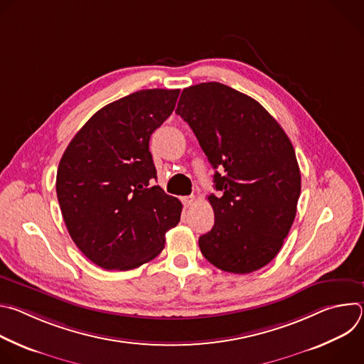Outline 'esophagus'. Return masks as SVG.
<instances>
[{
    "mask_svg": "<svg viewBox=\"0 0 364 364\" xmlns=\"http://www.w3.org/2000/svg\"><path fill=\"white\" fill-rule=\"evenodd\" d=\"M194 201H196V197H194V196H187V197H183V204H184L186 207H191Z\"/></svg>",
    "mask_w": 364,
    "mask_h": 364,
    "instance_id": "esophagus-1",
    "label": "esophagus"
}]
</instances>
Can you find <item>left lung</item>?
<instances>
[{
  "label": "left lung",
  "instance_id": "left-lung-1",
  "mask_svg": "<svg viewBox=\"0 0 364 364\" xmlns=\"http://www.w3.org/2000/svg\"><path fill=\"white\" fill-rule=\"evenodd\" d=\"M176 114L215 170V226L198 237L216 268L250 274L278 255L296 215L301 173L294 146L261 103L218 82L186 87Z\"/></svg>",
  "mask_w": 364,
  "mask_h": 364
}]
</instances>
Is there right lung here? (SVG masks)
I'll use <instances>...</instances> for the list:
<instances>
[{
	"label": "right lung",
	"instance_id": "add662e5",
	"mask_svg": "<svg viewBox=\"0 0 364 364\" xmlns=\"http://www.w3.org/2000/svg\"><path fill=\"white\" fill-rule=\"evenodd\" d=\"M178 89H145L99 109L59 163L56 191L68 232L103 269L129 271L159 256L181 201L157 178L149 136L173 114Z\"/></svg>",
	"mask_w": 364,
	"mask_h": 364
}]
</instances>
